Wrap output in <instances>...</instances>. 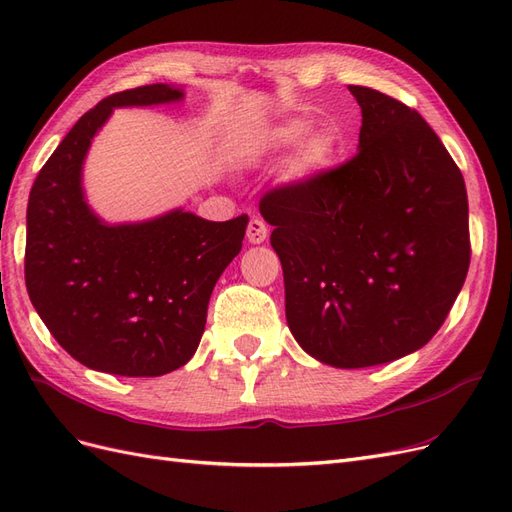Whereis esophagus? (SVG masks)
<instances>
[{"label":"esophagus","instance_id":"34e87169","mask_svg":"<svg viewBox=\"0 0 512 512\" xmlns=\"http://www.w3.org/2000/svg\"><path fill=\"white\" fill-rule=\"evenodd\" d=\"M267 237H269L267 224L258 220V218L250 220V224H247V241L254 243V245H260V243L267 241Z\"/></svg>","mask_w":512,"mask_h":512}]
</instances>
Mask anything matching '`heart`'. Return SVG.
I'll list each match as a JSON object with an SVG mask.
<instances>
[{
	"label": "heart",
	"mask_w": 512,
	"mask_h": 512,
	"mask_svg": "<svg viewBox=\"0 0 512 512\" xmlns=\"http://www.w3.org/2000/svg\"><path fill=\"white\" fill-rule=\"evenodd\" d=\"M309 130H312V121L309 119H303V117L288 119L262 136L260 151L262 153H277V151L292 149L294 145L301 143L302 138L309 133ZM335 156H337L335 134L314 132L301 145V149L297 153V160H294V164H292V175L301 181L316 179L333 164Z\"/></svg>",
	"instance_id": "heart-1"
}]
</instances>
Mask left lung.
Wrapping results in <instances>:
<instances>
[{
	"instance_id": "left-lung-1",
	"label": "left lung",
	"mask_w": 512,
	"mask_h": 512,
	"mask_svg": "<svg viewBox=\"0 0 512 512\" xmlns=\"http://www.w3.org/2000/svg\"><path fill=\"white\" fill-rule=\"evenodd\" d=\"M359 151L260 200L282 260L288 329L316 361L391 363L438 333L470 267L468 194L429 123L376 89Z\"/></svg>"
}]
</instances>
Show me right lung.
<instances>
[{
  "instance_id": "1",
  "label": "right lung",
  "mask_w": 512,
  "mask_h": 512,
  "mask_svg": "<svg viewBox=\"0 0 512 512\" xmlns=\"http://www.w3.org/2000/svg\"><path fill=\"white\" fill-rule=\"evenodd\" d=\"M183 96L181 87L153 83L104 98L74 123L29 192V299L57 344L104 374L164 376L192 359L215 282L241 252L250 222L247 215L209 222L173 209L108 224L87 205L83 164L113 108Z\"/></svg>"
}]
</instances>
